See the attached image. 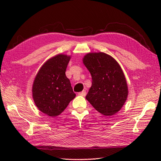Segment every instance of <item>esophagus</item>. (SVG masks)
Returning <instances> with one entry per match:
<instances>
[{"label":"esophagus","mask_w":161,"mask_h":161,"mask_svg":"<svg viewBox=\"0 0 161 161\" xmlns=\"http://www.w3.org/2000/svg\"><path fill=\"white\" fill-rule=\"evenodd\" d=\"M79 95H80V96H83L85 97L86 95V92L85 91H82V92H79Z\"/></svg>","instance_id":"34e87169"}]
</instances>
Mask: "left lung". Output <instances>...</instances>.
Returning a JSON list of instances; mask_svg holds the SVG:
<instances>
[{
    "mask_svg": "<svg viewBox=\"0 0 161 161\" xmlns=\"http://www.w3.org/2000/svg\"><path fill=\"white\" fill-rule=\"evenodd\" d=\"M83 63L92 76L86 100L101 114L114 115L122 108L128 94L121 67L113 58L103 52L87 53Z\"/></svg>",
    "mask_w": 161,
    "mask_h": 161,
    "instance_id": "1",
    "label": "left lung"
}]
</instances>
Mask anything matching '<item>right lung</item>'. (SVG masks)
Segmentation results:
<instances>
[{
  "mask_svg": "<svg viewBox=\"0 0 161 161\" xmlns=\"http://www.w3.org/2000/svg\"><path fill=\"white\" fill-rule=\"evenodd\" d=\"M70 59V56L63 54L52 58L42 66L34 80V102L49 116L60 115L76 96L65 74Z\"/></svg>",
  "mask_w": 161,
  "mask_h": 161,
  "instance_id": "add662e5",
  "label": "right lung"
}]
</instances>
